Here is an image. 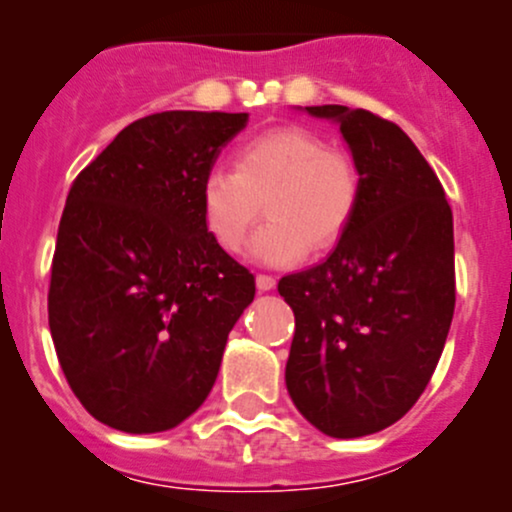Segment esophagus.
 <instances>
[{
  "label": "esophagus",
  "instance_id": "esophagus-1",
  "mask_svg": "<svg viewBox=\"0 0 512 512\" xmlns=\"http://www.w3.org/2000/svg\"><path fill=\"white\" fill-rule=\"evenodd\" d=\"M257 289H262V292H267V289H275L277 285V277L272 275H257Z\"/></svg>",
  "mask_w": 512,
  "mask_h": 512
}]
</instances>
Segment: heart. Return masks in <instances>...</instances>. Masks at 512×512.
<instances>
[{
	"instance_id": "heart-1",
	"label": "heart",
	"mask_w": 512,
	"mask_h": 512,
	"mask_svg": "<svg viewBox=\"0 0 512 512\" xmlns=\"http://www.w3.org/2000/svg\"><path fill=\"white\" fill-rule=\"evenodd\" d=\"M364 198L361 165L344 148L304 126H280L242 143L235 170L210 168L200 185V210L210 237L237 252L260 223L252 255L287 267L307 252L324 255L342 242Z\"/></svg>"
}]
</instances>
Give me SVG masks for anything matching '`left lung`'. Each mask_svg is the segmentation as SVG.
Returning <instances> with one entry per match:
<instances>
[{"instance_id":"8db88e82","label":"left lung","mask_w":512,"mask_h":512,"mask_svg":"<svg viewBox=\"0 0 512 512\" xmlns=\"http://www.w3.org/2000/svg\"><path fill=\"white\" fill-rule=\"evenodd\" d=\"M337 118L364 175V198L337 250L280 280L294 312L287 391L334 438L381 431L431 381L456 307L453 213L443 185L394 121L347 106Z\"/></svg>"}]
</instances>
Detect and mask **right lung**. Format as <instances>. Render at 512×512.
Listing matches in <instances>:
<instances>
[{
	"label": "right lung",
	"instance_id": "1",
	"mask_svg": "<svg viewBox=\"0 0 512 512\" xmlns=\"http://www.w3.org/2000/svg\"><path fill=\"white\" fill-rule=\"evenodd\" d=\"M247 113L163 111L76 175L59 223L49 329L96 421L168 431L213 389L255 277L210 237L200 185Z\"/></svg>",
	"mask_w": 512,
	"mask_h": 512
}]
</instances>
